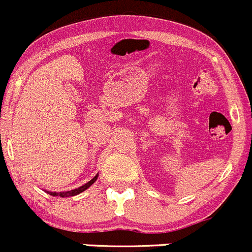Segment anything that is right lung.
<instances>
[{"label":"right lung","mask_w":252,"mask_h":252,"mask_svg":"<svg viewBox=\"0 0 252 252\" xmlns=\"http://www.w3.org/2000/svg\"><path fill=\"white\" fill-rule=\"evenodd\" d=\"M97 178H98V173L92 178V180L88 181L86 184H84V186L79 187V188H76V189H72V190H68V191H49V190H47V193L52 196H61V198H68V196L77 195V194L82 193V191H85L86 189L90 188V187L92 186L95 181H97Z\"/></svg>","instance_id":"add662e5"}]
</instances>
